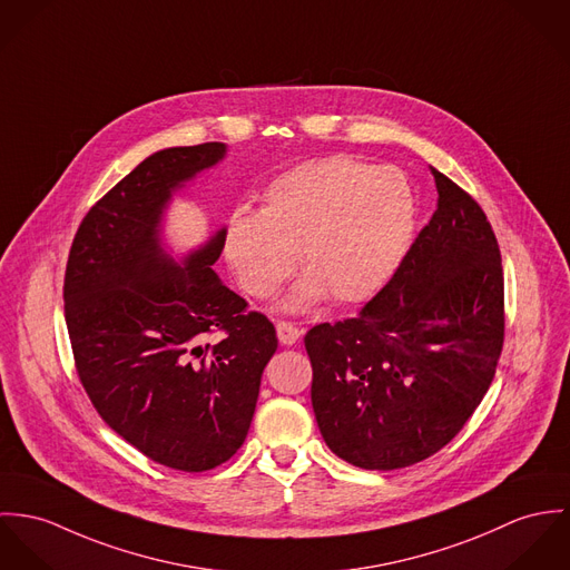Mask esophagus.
Instances as JSON below:
<instances>
[{
    "label": "esophagus",
    "instance_id": "esophagus-1",
    "mask_svg": "<svg viewBox=\"0 0 570 570\" xmlns=\"http://www.w3.org/2000/svg\"><path fill=\"white\" fill-rule=\"evenodd\" d=\"M275 330H277V338L282 345H293L302 336V330L288 321H277Z\"/></svg>",
    "mask_w": 570,
    "mask_h": 570
}]
</instances>
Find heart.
I'll use <instances>...</instances> for the list:
<instances>
[{
    "label": "heart",
    "mask_w": 570,
    "mask_h": 570,
    "mask_svg": "<svg viewBox=\"0 0 570 570\" xmlns=\"http://www.w3.org/2000/svg\"><path fill=\"white\" fill-rule=\"evenodd\" d=\"M415 196L395 168L345 155L306 161L277 177L259 212L236 209L223 254L255 299H271L297 268L308 271L286 299L302 311L323 299L356 304L376 295L409 249Z\"/></svg>",
    "instance_id": "b5f03b06"
}]
</instances>
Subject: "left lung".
<instances>
[{
    "instance_id": "1",
    "label": "left lung",
    "mask_w": 570,
    "mask_h": 570,
    "mask_svg": "<svg viewBox=\"0 0 570 570\" xmlns=\"http://www.w3.org/2000/svg\"><path fill=\"white\" fill-rule=\"evenodd\" d=\"M438 209L395 275L354 318L304 343L327 448L397 470L450 442L488 393L505 336L501 252L479 203L431 168Z\"/></svg>"
}]
</instances>
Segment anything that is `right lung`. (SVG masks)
<instances>
[{"mask_svg": "<svg viewBox=\"0 0 570 570\" xmlns=\"http://www.w3.org/2000/svg\"><path fill=\"white\" fill-rule=\"evenodd\" d=\"M225 153L207 141L146 157L87 212L65 268V321L91 404L148 459L184 472L245 443L277 350L273 323L212 268L225 229L181 259L161 240L175 190ZM214 331L224 338L207 344Z\"/></svg>", "mask_w": 570, "mask_h": 570, "instance_id": "add662e5", "label": "right lung"}]
</instances>
